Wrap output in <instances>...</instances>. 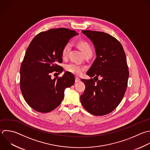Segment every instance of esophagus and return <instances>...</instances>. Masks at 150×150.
Returning <instances> with one entry per match:
<instances>
[{
    "mask_svg": "<svg viewBox=\"0 0 150 150\" xmlns=\"http://www.w3.org/2000/svg\"><path fill=\"white\" fill-rule=\"evenodd\" d=\"M80 80V79L79 77H77V76L75 77V82H78Z\"/></svg>",
    "mask_w": 150,
    "mask_h": 150,
    "instance_id": "34e87169",
    "label": "esophagus"
}]
</instances>
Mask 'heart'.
<instances>
[{"label":"heart","mask_w":150,"mask_h":150,"mask_svg":"<svg viewBox=\"0 0 150 150\" xmlns=\"http://www.w3.org/2000/svg\"><path fill=\"white\" fill-rule=\"evenodd\" d=\"M79 46L83 54L88 52L92 51L90 45L87 42H85V41L79 42ZM71 47H72V45L70 42H68L65 44V45L63 46L62 50V58L66 59L71 49ZM65 69L66 71L72 74H76V75H80L86 70V67L75 63H71L66 65Z\"/></svg>","instance_id":"1"}]
</instances>
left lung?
Instances as JSON below:
<instances>
[{
    "instance_id": "1",
    "label": "left lung",
    "mask_w": 150,
    "mask_h": 150,
    "mask_svg": "<svg viewBox=\"0 0 150 150\" xmlns=\"http://www.w3.org/2000/svg\"><path fill=\"white\" fill-rule=\"evenodd\" d=\"M82 32L94 44L97 57L87 72L94 79H81L86 88L80 101L88 112L104 115L112 112L124 96L129 76L125 54L120 42L113 36L102 32Z\"/></svg>"
}]
</instances>
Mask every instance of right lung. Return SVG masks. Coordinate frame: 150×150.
<instances>
[{
    "instance_id": "obj_1",
    "label": "right lung",
    "mask_w": 150,
    "mask_h": 150,
    "mask_svg": "<svg viewBox=\"0 0 150 150\" xmlns=\"http://www.w3.org/2000/svg\"><path fill=\"white\" fill-rule=\"evenodd\" d=\"M76 31L67 28L51 29L37 35L27 49L22 63L20 86L24 99L35 110L45 113L56 108L64 98V91L73 86L74 75L65 72L62 77L51 74L63 70L62 50Z\"/></svg>"
}]
</instances>
